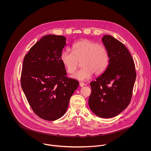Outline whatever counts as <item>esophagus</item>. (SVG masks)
I'll return each instance as SVG.
<instances>
[{"instance_id": "34e87169", "label": "esophagus", "mask_w": 151, "mask_h": 151, "mask_svg": "<svg viewBox=\"0 0 151 151\" xmlns=\"http://www.w3.org/2000/svg\"><path fill=\"white\" fill-rule=\"evenodd\" d=\"M79 85H80L81 87H83V86L85 85V84H84V83H83V82H81V83H79Z\"/></svg>"}]
</instances>
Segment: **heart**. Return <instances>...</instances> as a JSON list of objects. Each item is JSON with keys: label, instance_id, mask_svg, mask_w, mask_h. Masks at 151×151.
<instances>
[{"label": "heart", "instance_id": "obj_1", "mask_svg": "<svg viewBox=\"0 0 151 151\" xmlns=\"http://www.w3.org/2000/svg\"><path fill=\"white\" fill-rule=\"evenodd\" d=\"M61 60L67 71L71 74L80 67L82 69L73 77L80 81H86L95 75L102 74L106 69L109 58L106 47L88 40H82L72 47V52L64 50L61 54Z\"/></svg>", "mask_w": 151, "mask_h": 151}]
</instances>
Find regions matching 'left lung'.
Returning <instances> with one entry per match:
<instances>
[{
	"mask_svg": "<svg viewBox=\"0 0 151 151\" xmlns=\"http://www.w3.org/2000/svg\"><path fill=\"white\" fill-rule=\"evenodd\" d=\"M109 58L101 76L91 81L88 104L101 118L116 116L130 104L136 78L135 65L127 47L110 35L102 39Z\"/></svg>",
	"mask_w": 151,
	"mask_h": 151,
	"instance_id": "8db88e82",
	"label": "left lung"
}]
</instances>
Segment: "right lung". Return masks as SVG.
<instances>
[{"label":"right lung","instance_id":"1","mask_svg":"<svg viewBox=\"0 0 151 151\" xmlns=\"http://www.w3.org/2000/svg\"><path fill=\"white\" fill-rule=\"evenodd\" d=\"M66 45L63 35L42 37L25 55L21 72L22 88L39 117L55 121L64 115L79 82L68 78L61 54Z\"/></svg>","mask_w":151,"mask_h":151}]
</instances>
